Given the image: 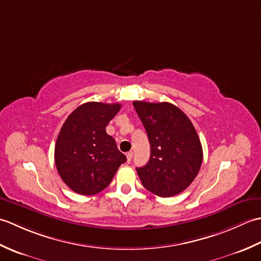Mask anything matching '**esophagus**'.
<instances>
[{
    "instance_id": "34e87169",
    "label": "esophagus",
    "mask_w": 261,
    "mask_h": 261,
    "mask_svg": "<svg viewBox=\"0 0 261 261\" xmlns=\"http://www.w3.org/2000/svg\"><path fill=\"white\" fill-rule=\"evenodd\" d=\"M132 156H134V152H132V151H129V152L126 153V160H127V163L131 162Z\"/></svg>"
}]
</instances>
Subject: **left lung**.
<instances>
[{
  "instance_id": "left-lung-1",
  "label": "left lung",
  "mask_w": 261,
  "mask_h": 261,
  "mask_svg": "<svg viewBox=\"0 0 261 261\" xmlns=\"http://www.w3.org/2000/svg\"><path fill=\"white\" fill-rule=\"evenodd\" d=\"M150 142V158L137 168L143 187L162 197L177 195L195 179L203 160L202 145L191 120L168 102L135 101Z\"/></svg>"
}]
</instances>
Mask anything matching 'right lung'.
<instances>
[{
	"label": "right lung",
	"mask_w": 261,
	"mask_h": 261,
	"mask_svg": "<svg viewBox=\"0 0 261 261\" xmlns=\"http://www.w3.org/2000/svg\"><path fill=\"white\" fill-rule=\"evenodd\" d=\"M121 109L120 103L87 102L66 119L55 146L59 176L81 195L102 192L126 157L105 127Z\"/></svg>",
	"instance_id": "1"
}]
</instances>
